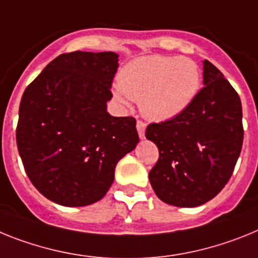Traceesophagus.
<instances>
[{
	"instance_id": "obj_1",
	"label": "esophagus",
	"mask_w": 258,
	"mask_h": 258,
	"mask_svg": "<svg viewBox=\"0 0 258 258\" xmlns=\"http://www.w3.org/2000/svg\"><path fill=\"white\" fill-rule=\"evenodd\" d=\"M145 123L142 122V120H138L136 123V128H138V134H139V138L140 139H144L145 138Z\"/></svg>"
}]
</instances>
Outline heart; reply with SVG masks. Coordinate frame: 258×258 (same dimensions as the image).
<instances>
[{"label": "heart", "instance_id": "obj_1", "mask_svg": "<svg viewBox=\"0 0 258 258\" xmlns=\"http://www.w3.org/2000/svg\"><path fill=\"white\" fill-rule=\"evenodd\" d=\"M114 96L139 102L148 119L171 120L184 113L199 95L201 71L195 61L175 55H144L130 61L118 75Z\"/></svg>", "mask_w": 258, "mask_h": 258}]
</instances>
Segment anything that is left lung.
<instances>
[{
  "instance_id": "8db88e82",
  "label": "left lung",
  "mask_w": 258,
  "mask_h": 258,
  "mask_svg": "<svg viewBox=\"0 0 258 258\" xmlns=\"http://www.w3.org/2000/svg\"><path fill=\"white\" fill-rule=\"evenodd\" d=\"M203 70L204 88L191 106L145 131L160 151L149 172L152 188L160 200L179 208L200 207L222 191L243 145L240 97L207 59Z\"/></svg>"
}]
</instances>
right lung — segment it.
<instances>
[{
	"instance_id": "add662e5",
	"label": "right lung",
	"mask_w": 258,
	"mask_h": 258,
	"mask_svg": "<svg viewBox=\"0 0 258 258\" xmlns=\"http://www.w3.org/2000/svg\"><path fill=\"white\" fill-rule=\"evenodd\" d=\"M118 61L114 51L61 54L22 96L18 151L32 184L53 203L101 200L118 161L138 145L135 118L106 110Z\"/></svg>"
}]
</instances>
